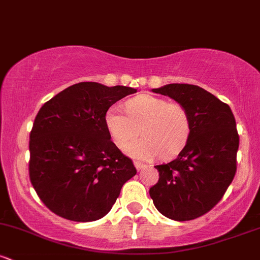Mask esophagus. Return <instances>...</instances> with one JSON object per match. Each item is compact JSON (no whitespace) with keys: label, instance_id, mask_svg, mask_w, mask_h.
Returning <instances> with one entry per match:
<instances>
[{"label":"esophagus","instance_id":"esophagus-1","mask_svg":"<svg viewBox=\"0 0 260 260\" xmlns=\"http://www.w3.org/2000/svg\"><path fill=\"white\" fill-rule=\"evenodd\" d=\"M134 166H136V169L138 170V171H140V170H143V169H145V168H148V165H145V164L140 162V161H136V162H134Z\"/></svg>","mask_w":260,"mask_h":260}]
</instances>
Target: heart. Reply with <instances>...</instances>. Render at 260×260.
Returning <instances> with one entry per match:
<instances>
[{
    "mask_svg": "<svg viewBox=\"0 0 260 260\" xmlns=\"http://www.w3.org/2000/svg\"><path fill=\"white\" fill-rule=\"evenodd\" d=\"M126 111L113 105L106 111L105 123L113 142L126 149L139 135L143 138L127 148V154L140 160L159 156L171 159L186 147L190 136V116L178 103L153 95H138L126 103Z\"/></svg>",
    "mask_w": 260,
    "mask_h": 260,
    "instance_id": "heart-1",
    "label": "heart"
}]
</instances>
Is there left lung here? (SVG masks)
Listing matches in <instances>:
<instances>
[{
	"label": "left lung",
	"instance_id": "8db88e82",
	"mask_svg": "<svg viewBox=\"0 0 260 260\" xmlns=\"http://www.w3.org/2000/svg\"><path fill=\"white\" fill-rule=\"evenodd\" d=\"M153 91L186 107L192 128L178 156L155 166L159 181L149 194L164 216L197 219L221 201L235 177L240 145L235 116L228 104L198 85L168 84Z\"/></svg>",
	"mask_w": 260,
	"mask_h": 260
}]
</instances>
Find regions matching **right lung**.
I'll use <instances>...</instances> for the list:
<instances>
[{
	"mask_svg": "<svg viewBox=\"0 0 260 260\" xmlns=\"http://www.w3.org/2000/svg\"><path fill=\"white\" fill-rule=\"evenodd\" d=\"M134 92L129 86L82 82L39 110L29 140V177L56 215L77 222L101 219L137 174L105 123L107 110Z\"/></svg>",
	"mask_w": 260,
	"mask_h": 260,
	"instance_id": "obj_1",
	"label": "right lung"
}]
</instances>
